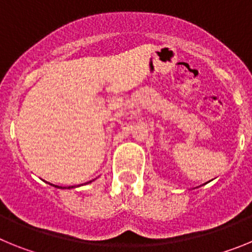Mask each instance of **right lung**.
Wrapping results in <instances>:
<instances>
[{
  "mask_svg": "<svg viewBox=\"0 0 252 252\" xmlns=\"http://www.w3.org/2000/svg\"><path fill=\"white\" fill-rule=\"evenodd\" d=\"M93 180H94V179H93ZM87 183H92V180H90V182H87ZM86 183V184H87ZM49 184H50V183H49ZM50 186H53V187H55V188H62V187H59V186H54V184H50ZM64 188H65V187H64ZM63 188V189H64ZM70 188H74V187H68V189H70Z\"/></svg>",
  "mask_w": 252,
  "mask_h": 252,
  "instance_id": "add662e5",
  "label": "right lung"
}]
</instances>
